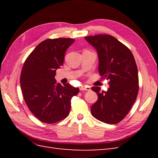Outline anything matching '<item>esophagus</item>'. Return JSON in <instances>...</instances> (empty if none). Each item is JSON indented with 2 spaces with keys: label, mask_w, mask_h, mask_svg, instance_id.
Instances as JSON below:
<instances>
[{
  "label": "esophagus",
  "mask_w": 158,
  "mask_h": 158,
  "mask_svg": "<svg viewBox=\"0 0 158 158\" xmlns=\"http://www.w3.org/2000/svg\"><path fill=\"white\" fill-rule=\"evenodd\" d=\"M90 87L88 86V85H81L80 88V89L81 91H89L90 90Z\"/></svg>",
  "instance_id": "obj_1"
}]
</instances>
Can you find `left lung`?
Segmentation results:
<instances>
[{"label": "left lung", "instance_id": "obj_1", "mask_svg": "<svg viewBox=\"0 0 158 158\" xmlns=\"http://www.w3.org/2000/svg\"><path fill=\"white\" fill-rule=\"evenodd\" d=\"M98 55V70L102 78L109 80L107 92L92 87L98 99L91 106L98 120L107 124L121 121L130 111L138 92V73L131 50L110 35L85 37Z\"/></svg>", "mask_w": 158, "mask_h": 158}]
</instances>
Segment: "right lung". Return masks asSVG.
<instances>
[{
	"label": "right lung",
	"instance_id": "1",
	"mask_svg": "<svg viewBox=\"0 0 158 158\" xmlns=\"http://www.w3.org/2000/svg\"><path fill=\"white\" fill-rule=\"evenodd\" d=\"M70 38L47 39L27 56L22 69L20 85L27 107L40 121L52 124L67 117L71 99L79 92L69 84L62 85L55 78L64 63V53L74 42Z\"/></svg>",
	"mask_w": 158,
	"mask_h": 158
}]
</instances>
